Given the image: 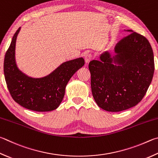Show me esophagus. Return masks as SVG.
Returning a JSON list of instances; mask_svg holds the SVG:
<instances>
[{
	"instance_id": "esophagus-1",
	"label": "esophagus",
	"mask_w": 158,
	"mask_h": 158,
	"mask_svg": "<svg viewBox=\"0 0 158 158\" xmlns=\"http://www.w3.org/2000/svg\"><path fill=\"white\" fill-rule=\"evenodd\" d=\"M84 59H85V64H88L89 63H90V61H91L92 59V55L90 54H85L84 56Z\"/></svg>"
}]
</instances>
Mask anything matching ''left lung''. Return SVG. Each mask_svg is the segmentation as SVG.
<instances>
[{"label": "left lung", "instance_id": "left-lung-1", "mask_svg": "<svg viewBox=\"0 0 158 158\" xmlns=\"http://www.w3.org/2000/svg\"><path fill=\"white\" fill-rule=\"evenodd\" d=\"M131 32L117 44L113 54L105 51L89 64L91 90L98 106L119 112L136 106L144 97L154 73V56L148 40Z\"/></svg>", "mask_w": 158, "mask_h": 158}]
</instances>
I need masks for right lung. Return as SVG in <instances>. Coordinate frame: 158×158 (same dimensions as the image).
Returning a JSON list of instances; mask_svg holds the SVG:
<instances>
[{
	"label": "right lung",
	"instance_id": "right-lung-1",
	"mask_svg": "<svg viewBox=\"0 0 158 158\" xmlns=\"http://www.w3.org/2000/svg\"><path fill=\"white\" fill-rule=\"evenodd\" d=\"M21 30L14 34L4 59V74L11 96L21 106L31 110L48 112L56 109L64 99L65 87L73 74L84 65V58L64 62L48 75L35 78L17 66L16 41Z\"/></svg>",
	"mask_w": 158,
	"mask_h": 158
}]
</instances>
